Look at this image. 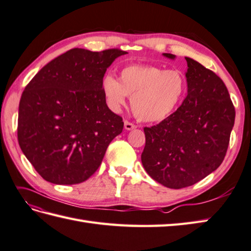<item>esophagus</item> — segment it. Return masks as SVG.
I'll return each instance as SVG.
<instances>
[{
    "mask_svg": "<svg viewBox=\"0 0 251 251\" xmlns=\"http://www.w3.org/2000/svg\"><path fill=\"white\" fill-rule=\"evenodd\" d=\"M136 126L134 124H132V122L127 121V120H125V129L126 130H133L135 129Z\"/></svg>",
    "mask_w": 251,
    "mask_h": 251,
    "instance_id": "1",
    "label": "esophagus"
}]
</instances>
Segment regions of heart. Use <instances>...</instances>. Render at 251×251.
<instances>
[{"mask_svg":"<svg viewBox=\"0 0 251 251\" xmlns=\"http://www.w3.org/2000/svg\"><path fill=\"white\" fill-rule=\"evenodd\" d=\"M187 78L180 70H163L150 64L122 68L119 80L106 75L102 91L109 107L118 111L131 97V108L143 122L161 121L174 111L185 96Z\"/></svg>","mask_w":251,"mask_h":251,"instance_id":"b5f03b06","label":"heart"}]
</instances>
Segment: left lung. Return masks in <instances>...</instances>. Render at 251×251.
I'll return each instance as SVG.
<instances>
[{
    "label": "left lung",
    "mask_w": 251,
    "mask_h": 251,
    "mask_svg": "<svg viewBox=\"0 0 251 251\" xmlns=\"http://www.w3.org/2000/svg\"><path fill=\"white\" fill-rule=\"evenodd\" d=\"M186 61L188 94L181 106L159 125L144 127V169L172 189L192 186L219 168L235 120L234 105L220 77L196 60Z\"/></svg>",
    "instance_id": "left-lung-1"
}]
</instances>
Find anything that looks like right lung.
<instances>
[{
	"label": "right lung",
	"mask_w": 251,
	"mask_h": 251,
	"mask_svg": "<svg viewBox=\"0 0 251 251\" xmlns=\"http://www.w3.org/2000/svg\"><path fill=\"white\" fill-rule=\"evenodd\" d=\"M118 48H74L50 61L27 83L19 103V146L44 179L55 185L87 180L109 143L124 129L102 91Z\"/></svg>",
	"instance_id": "right-lung-1"
}]
</instances>
